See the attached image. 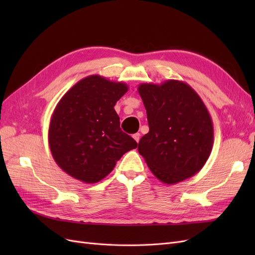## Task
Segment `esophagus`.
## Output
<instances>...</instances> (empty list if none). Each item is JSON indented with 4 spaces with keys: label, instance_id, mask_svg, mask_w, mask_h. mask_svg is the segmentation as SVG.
I'll return each instance as SVG.
<instances>
[{
    "label": "esophagus",
    "instance_id": "34e87169",
    "mask_svg": "<svg viewBox=\"0 0 255 255\" xmlns=\"http://www.w3.org/2000/svg\"><path fill=\"white\" fill-rule=\"evenodd\" d=\"M133 138H134V139H135L137 142H139V139H140V134H139V133H135V134L133 135Z\"/></svg>",
    "mask_w": 255,
    "mask_h": 255
}]
</instances>
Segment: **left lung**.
Returning a JSON list of instances; mask_svg holds the SVG:
<instances>
[{
  "mask_svg": "<svg viewBox=\"0 0 255 255\" xmlns=\"http://www.w3.org/2000/svg\"><path fill=\"white\" fill-rule=\"evenodd\" d=\"M149 133L138 152L165 184L182 182L201 170L213 149L214 128L202 99L187 83L168 80L138 86Z\"/></svg>",
  "mask_w": 255,
  "mask_h": 255,
  "instance_id": "obj_1",
  "label": "left lung"
}]
</instances>
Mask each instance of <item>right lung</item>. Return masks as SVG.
Returning <instances> with one entry per match:
<instances>
[{"label": "right lung", "instance_id": "right-lung-1", "mask_svg": "<svg viewBox=\"0 0 255 255\" xmlns=\"http://www.w3.org/2000/svg\"><path fill=\"white\" fill-rule=\"evenodd\" d=\"M128 90L122 82L89 75L69 89L54 110L49 145L56 164L74 179L94 184L109 175L137 142L120 128L114 106Z\"/></svg>", "mask_w": 255, "mask_h": 255}]
</instances>
